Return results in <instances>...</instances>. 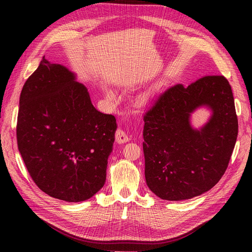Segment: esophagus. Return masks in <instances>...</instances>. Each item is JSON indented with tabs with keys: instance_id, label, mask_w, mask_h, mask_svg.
<instances>
[{
	"instance_id": "esophagus-1",
	"label": "esophagus",
	"mask_w": 252,
	"mask_h": 252,
	"mask_svg": "<svg viewBox=\"0 0 252 252\" xmlns=\"http://www.w3.org/2000/svg\"><path fill=\"white\" fill-rule=\"evenodd\" d=\"M130 140L129 135L127 134V132L125 130H123L122 128H118L116 131V141L118 143H126Z\"/></svg>"
}]
</instances>
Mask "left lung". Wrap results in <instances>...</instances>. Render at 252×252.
<instances>
[{"instance_id": "obj_1", "label": "left lung", "mask_w": 252, "mask_h": 252, "mask_svg": "<svg viewBox=\"0 0 252 252\" xmlns=\"http://www.w3.org/2000/svg\"><path fill=\"white\" fill-rule=\"evenodd\" d=\"M201 105L213 110L197 131L189 114ZM145 179L162 200H188L208 191L223 177L238 138V117L229 82L205 75L159 94L144 114Z\"/></svg>"}]
</instances>
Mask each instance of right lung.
Listing matches in <instances>:
<instances>
[{"label": "right lung", "instance_id": "1", "mask_svg": "<svg viewBox=\"0 0 252 252\" xmlns=\"http://www.w3.org/2000/svg\"><path fill=\"white\" fill-rule=\"evenodd\" d=\"M116 129L114 116L94 107L74 74L45 57L23 86L19 151L35 185L52 197L81 202L104 186Z\"/></svg>", "mask_w": 252, "mask_h": 252}]
</instances>
